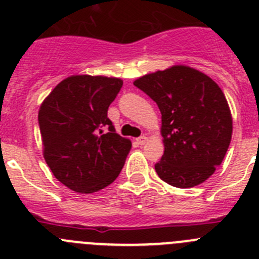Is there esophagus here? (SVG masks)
I'll use <instances>...</instances> for the list:
<instances>
[{
    "label": "esophagus",
    "instance_id": "34e87169",
    "mask_svg": "<svg viewBox=\"0 0 259 259\" xmlns=\"http://www.w3.org/2000/svg\"><path fill=\"white\" fill-rule=\"evenodd\" d=\"M147 142V137L146 136H140L139 139H137V144L139 145H145Z\"/></svg>",
    "mask_w": 259,
    "mask_h": 259
}]
</instances>
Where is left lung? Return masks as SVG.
<instances>
[{"label":"left lung","mask_w":259,"mask_h":259,"mask_svg":"<svg viewBox=\"0 0 259 259\" xmlns=\"http://www.w3.org/2000/svg\"><path fill=\"white\" fill-rule=\"evenodd\" d=\"M161 112L164 155L160 179L178 188L203 183L223 162L233 134L228 102L218 83L187 66H173L135 81Z\"/></svg>","instance_id":"left-lung-1"}]
</instances>
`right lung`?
<instances>
[{
  "mask_svg": "<svg viewBox=\"0 0 259 259\" xmlns=\"http://www.w3.org/2000/svg\"><path fill=\"white\" fill-rule=\"evenodd\" d=\"M123 81L76 75L61 81L38 114L43 155L53 176L78 193H93L117 179L131 150L115 134L108 108Z\"/></svg>",
  "mask_w": 259,
  "mask_h": 259,
  "instance_id": "add662e5",
  "label": "right lung"
}]
</instances>
